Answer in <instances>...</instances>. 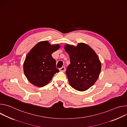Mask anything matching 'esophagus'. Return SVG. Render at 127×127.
<instances>
[{
    "instance_id": "34e87169",
    "label": "esophagus",
    "mask_w": 127,
    "mask_h": 127,
    "mask_svg": "<svg viewBox=\"0 0 127 127\" xmlns=\"http://www.w3.org/2000/svg\"><path fill=\"white\" fill-rule=\"evenodd\" d=\"M59 70H60V71H61L64 72L65 70V67H62L60 68L59 69Z\"/></svg>"
}]
</instances>
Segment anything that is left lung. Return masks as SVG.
<instances>
[{
    "label": "left lung",
    "instance_id": "8db88e82",
    "mask_svg": "<svg viewBox=\"0 0 127 127\" xmlns=\"http://www.w3.org/2000/svg\"><path fill=\"white\" fill-rule=\"evenodd\" d=\"M64 49L70 60L66 71L69 84L78 91L87 90L100 73L101 65L98 56L92 48L82 43L76 47L66 44Z\"/></svg>",
    "mask_w": 127,
    "mask_h": 127
}]
</instances>
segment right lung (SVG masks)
I'll return each mask as SVG.
<instances>
[{
  "instance_id": "obj_1",
  "label": "right lung",
  "mask_w": 127,
  "mask_h": 127,
  "mask_svg": "<svg viewBox=\"0 0 127 127\" xmlns=\"http://www.w3.org/2000/svg\"><path fill=\"white\" fill-rule=\"evenodd\" d=\"M59 48V44L51 45L45 41L36 44L28 53L23 68L25 76L32 84L43 87L52 80L54 74L59 72L52 54Z\"/></svg>"
}]
</instances>
